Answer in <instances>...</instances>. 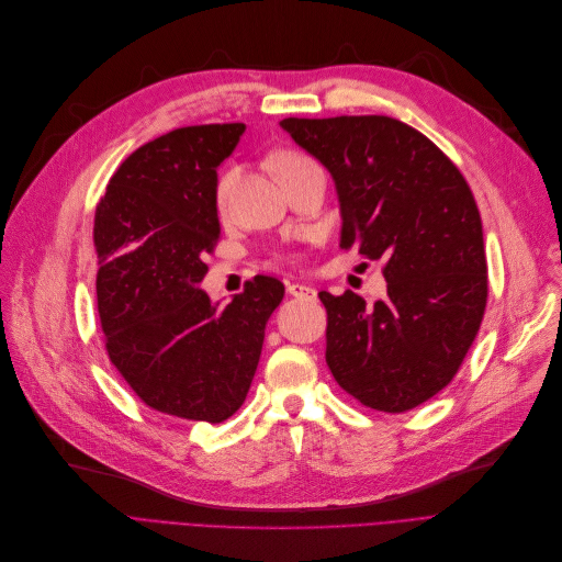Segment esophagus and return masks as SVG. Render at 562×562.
I'll list each match as a JSON object with an SVG mask.
<instances>
[{"label":"esophagus","mask_w":562,"mask_h":562,"mask_svg":"<svg viewBox=\"0 0 562 562\" xmlns=\"http://www.w3.org/2000/svg\"><path fill=\"white\" fill-rule=\"evenodd\" d=\"M288 295L300 297V300H313L317 292L311 285H304V283H288Z\"/></svg>","instance_id":"1"}]
</instances>
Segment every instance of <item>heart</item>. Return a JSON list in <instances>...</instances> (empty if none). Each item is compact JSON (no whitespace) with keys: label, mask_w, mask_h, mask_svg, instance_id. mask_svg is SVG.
Returning a JSON list of instances; mask_svg holds the SVG:
<instances>
[{"label":"heart","mask_w":562,"mask_h":562,"mask_svg":"<svg viewBox=\"0 0 562 562\" xmlns=\"http://www.w3.org/2000/svg\"><path fill=\"white\" fill-rule=\"evenodd\" d=\"M304 162H308V159L304 155H300V153H279V155L272 157V169H274L277 176H281L283 171H288L292 167H300ZM235 180H237V171L235 169H228V171H224L220 176V180H217V203L220 205H224L228 201V194L233 190Z\"/></svg>","instance_id":"b5f03b06"}]
</instances>
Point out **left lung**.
<instances>
[{
	"label": "left lung",
	"instance_id": "8db88e82",
	"mask_svg": "<svg viewBox=\"0 0 562 562\" xmlns=\"http://www.w3.org/2000/svg\"><path fill=\"white\" fill-rule=\"evenodd\" d=\"M336 184L340 247L384 262L386 297L366 308L319 292L327 366L361 405L400 414L456 378L483 323V222L460 169L391 116L283 119Z\"/></svg>",
	"mask_w": 562,
	"mask_h": 562
}]
</instances>
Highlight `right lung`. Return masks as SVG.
<instances>
[{"label":"right lung","instance_id":"add662e5","mask_svg":"<svg viewBox=\"0 0 562 562\" xmlns=\"http://www.w3.org/2000/svg\"><path fill=\"white\" fill-rule=\"evenodd\" d=\"M245 123L178 127L132 153L95 207L106 355L150 409L222 423L245 403L283 283L256 277L224 306L201 285L222 235L217 169Z\"/></svg>","mask_w":562,"mask_h":562}]
</instances>
